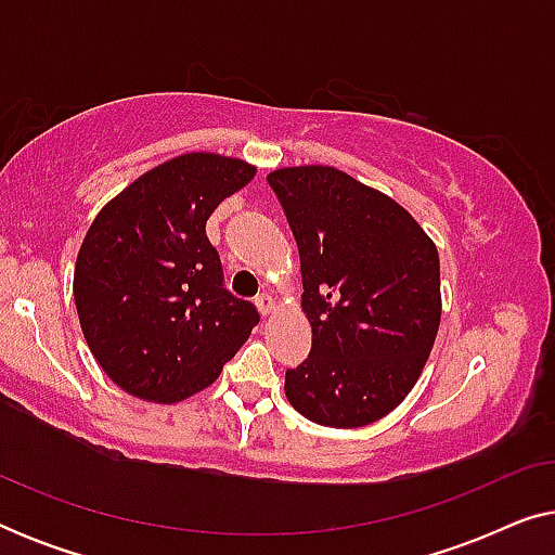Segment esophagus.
I'll return each mask as SVG.
<instances>
[{"label":"esophagus","instance_id":"obj_1","mask_svg":"<svg viewBox=\"0 0 555 555\" xmlns=\"http://www.w3.org/2000/svg\"><path fill=\"white\" fill-rule=\"evenodd\" d=\"M255 302H257V310H260L262 318L272 315V310H275V300H272V295H268V293H262Z\"/></svg>","mask_w":555,"mask_h":555}]
</instances>
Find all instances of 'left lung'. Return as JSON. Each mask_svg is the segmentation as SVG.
Instances as JSON below:
<instances>
[{"instance_id": "8db88e82", "label": "left lung", "mask_w": 555, "mask_h": 555, "mask_svg": "<svg viewBox=\"0 0 555 555\" xmlns=\"http://www.w3.org/2000/svg\"><path fill=\"white\" fill-rule=\"evenodd\" d=\"M268 184L298 245L313 331L285 397L323 427H366L406 399L435 346L437 245L399 202L333 166H285Z\"/></svg>"}]
</instances>
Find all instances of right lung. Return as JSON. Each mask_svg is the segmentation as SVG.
I'll return each instance as SVG.
<instances>
[{
	"mask_svg": "<svg viewBox=\"0 0 555 555\" xmlns=\"http://www.w3.org/2000/svg\"><path fill=\"white\" fill-rule=\"evenodd\" d=\"M242 158L181 154L113 196L75 260L73 295L86 344L135 399L177 404L217 382L260 321L222 287L207 219L255 179Z\"/></svg>",
	"mask_w": 555,
	"mask_h": 555,
	"instance_id": "obj_1",
	"label": "right lung"
}]
</instances>
